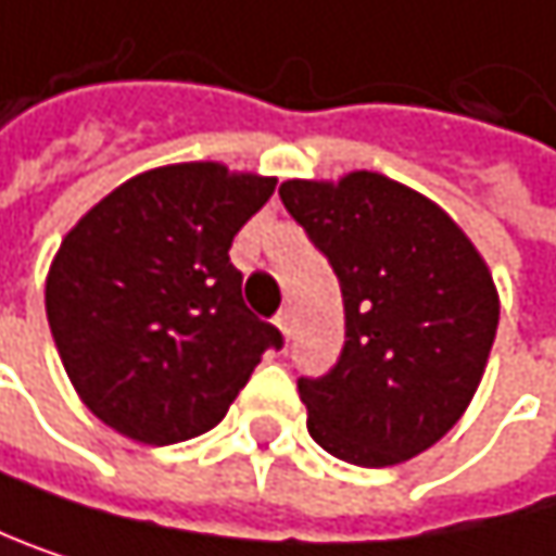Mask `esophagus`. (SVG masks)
Listing matches in <instances>:
<instances>
[{
  "label": "esophagus",
  "mask_w": 556,
  "mask_h": 556,
  "mask_svg": "<svg viewBox=\"0 0 556 556\" xmlns=\"http://www.w3.org/2000/svg\"><path fill=\"white\" fill-rule=\"evenodd\" d=\"M275 324L281 327V333H285V337H291V333H294V314H291V307H285V311L275 317Z\"/></svg>",
  "instance_id": "obj_1"
}]
</instances>
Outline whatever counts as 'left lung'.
<instances>
[{"label": "left lung", "instance_id": "obj_1", "mask_svg": "<svg viewBox=\"0 0 556 556\" xmlns=\"http://www.w3.org/2000/svg\"><path fill=\"white\" fill-rule=\"evenodd\" d=\"M278 193L340 278L346 314L340 359L298 379L311 437L356 466L412 459L479 389L498 327L485 262L437 203L372 170Z\"/></svg>", "mask_w": 556, "mask_h": 556}]
</instances>
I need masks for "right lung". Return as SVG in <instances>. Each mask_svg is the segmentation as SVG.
<instances>
[{
  "instance_id": "1",
  "label": "right lung",
  "mask_w": 556,
  "mask_h": 556,
  "mask_svg": "<svg viewBox=\"0 0 556 556\" xmlns=\"http://www.w3.org/2000/svg\"><path fill=\"white\" fill-rule=\"evenodd\" d=\"M275 193V177L213 161L154 167L100 200L61 242L45 304L84 405L139 443L216 427L275 324L242 301L232 236Z\"/></svg>"
}]
</instances>
